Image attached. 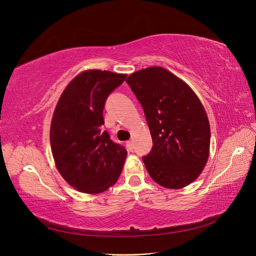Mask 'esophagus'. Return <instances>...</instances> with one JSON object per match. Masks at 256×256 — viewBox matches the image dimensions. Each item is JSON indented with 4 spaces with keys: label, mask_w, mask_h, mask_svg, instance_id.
Listing matches in <instances>:
<instances>
[{
    "label": "esophagus",
    "mask_w": 256,
    "mask_h": 256,
    "mask_svg": "<svg viewBox=\"0 0 256 256\" xmlns=\"http://www.w3.org/2000/svg\"><path fill=\"white\" fill-rule=\"evenodd\" d=\"M126 146H127V148H128L129 150H134V143H132V141L126 142Z\"/></svg>",
    "instance_id": "34e87169"
}]
</instances>
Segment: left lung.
Returning <instances> with one entry per match:
<instances>
[{"mask_svg":"<svg viewBox=\"0 0 256 256\" xmlns=\"http://www.w3.org/2000/svg\"><path fill=\"white\" fill-rule=\"evenodd\" d=\"M126 82L143 106L152 148L143 162L158 184L180 189L204 170L210 126L200 100L189 85L164 67L131 74Z\"/></svg>","mask_w":256,"mask_h":256,"instance_id":"1","label":"left lung"}]
</instances>
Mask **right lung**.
<instances>
[{"mask_svg":"<svg viewBox=\"0 0 256 256\" xmlns=\"http://www.w3.org/2000/svg\"><path fill=\"white\" fill-rule=\"evenodd\" d=\"M126 74L84 70L68 83L54 109L50 126L52 156L64 180L80 192L102 193L118 182L127 150L106 131L104 108Z\"/></svg>","mask_w":256,"mask_h":256,"instance_id":"obj_1","label":"right lung"}]
</instances>
